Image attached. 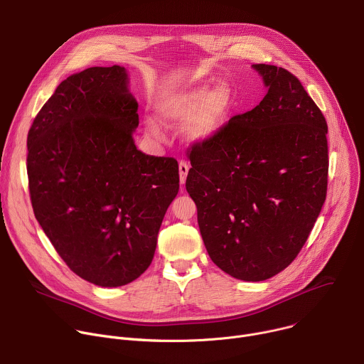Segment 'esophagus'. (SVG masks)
I'll use <instances>...</instances> for the list:
<instances>
[{
  "label": "esophagus",
  "mask_w": 364,
  "mask_h": 364,
  "mask_svg": "<svg viewBox=\"0 0 364 364\" xmlns=\"http://www.w3.org/2000/svg\"><path fill=\"white\" fill-rule=\"evenodd\" d=\"M188 170H190V166H188L186 161H180V164H178V171H180V183H181V184L186 183Z\"/></svg>",
  "instance_id": "esophagus-1"
}]
</instances>
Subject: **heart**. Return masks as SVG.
<instances>
[{"instance_id":"heart-1","label":"heart","mask_w":364,"mask_h":364,"mask_svg":"<svg viewBox=\"0 0 364 364\" xmlns=\"http://www.w3.org/2000/svg\"><path fill=\"white\" fill-rule=\"evenodd\" d=\"M235 105L232 87L222 82L196 85L176 92L159 103V112L167 122H186L184 134L188 141L204 142L218 135L226 125ZM151 134L161 135V125L154 118L146 119Z\"/></svg>"}]
</instances>
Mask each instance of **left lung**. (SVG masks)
Wrapping results in <instances>:
<instances>
[{
    "label": "left lung",
    "mask_w": 364,
    "mask_h": 364,
    "mask_svg": "<svg viewBox=\"0 0 364 364\" xmlns=\"http://www.w3.org/2000/svg\"><path fill=\"white\" fill-rule=\"evenodd\" d=\"M268 93L212 139L187 149L186 188L212 261L242 281L284 271L305 245L327 196V122L301 82L252 66Z\"/></svg>",
    "instance_id": "obj_1"
}]
</instances>
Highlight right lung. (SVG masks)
Instances as JSON below:
<instances>
[{
	"label": "right lung",
	"instance_id": "1",
	"mask_svg": "<svg viewBox=\"0 0 364 364\" xmlns=\"http://www.w3.org/2000/svg\"><path fill=\"white\" fill-rule=\"evenodd\" d=\"M125 68L63 80L27 136L34 216L66 265L99 287H122L152 262L180 187L178 163L136 149L138 103Z\"/></svg>",
	"mask_w": 364,
	"mask_h": 364
}]
</instances>
